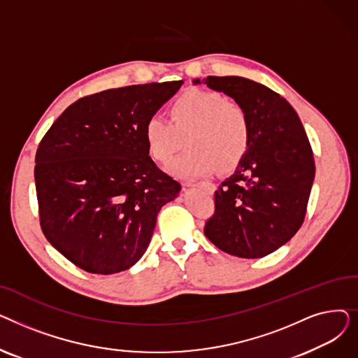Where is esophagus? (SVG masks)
I'll list each match as a JSON object with an SVG mask.
<instances>
[{
  "mask_svg": "<svg viewBox=\"0 0 358 358\" xmlns=\"http://www.w3.org/2000/svg\"><path fill=\"white\" fill-rule=\"evenodd\" d=\"M185 185H189V187H193V185H196V187H201V189H204L206 192H209V193H213V192L216 190V185H215L213 182H210V181H200V182H196V184H193V182H187Z\"/></svg>",
  "mask_w": 358,
  "mask_h": 358,
  "instance_id": "esophagus-1",
  "label": "esophagus"
}]
</instances>
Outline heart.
<instances>
[{
  "label": "heart",
  "mask_w": 358,
  "mask_h": 358,
  "mask_svg": "<svg viewBox=\"0 0 358 358\" xmlns=\"http://www.w3.org/2000/svg\"><path fill=\"white\" fill-rule=\"evenodd\" d=\"M169 120L150 116L143 124L149 155L166 164L181 146L187 148L168 169L180 178H197L215 173L222 165H235L250 143L251 122L239 103L224 100L220 92L192 88L168 107Z\"/></svg>",
  "instance_id": "1"
}]
</instances>
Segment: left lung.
<instances>
[{
  "mask_svg": "<svg viewBox=\"0 0 358 358\" xmlns=\"http://www.w3.org/2000/svg\"><path fill=\"white\" fill-rule=\"evenodd\" d=\"M247 110L251 136L231 177L215 192L204 235L235 257H266L300 229L315 178L313 152L294 108L268 87L242 77L194 80Z\"/></svg>",
  "mask_w": 358,
  "mask_h": 358,
  "instance_id": "left-lung-1",
  "label": "left lung"
}]
</instances>
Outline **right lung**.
<instances>
[{
	"instance_id": "right-lung-1",
	"label": "right lung",
	"mask_w": 358,
	"mask_h": 358,
	"mask_svg": "<svg viewBox=\"0 0 358 358\" xmlns=\"http://www.w3.org/2000/svg\"><path fill=\"white\" fill-rule=\"evenodd\" d=\"M182 81L111 88L53 122L36 152L42 232L72 264L115 274L139 261L181 185L149 157L143 124Z\"/></svg>"
}]
</instances>
